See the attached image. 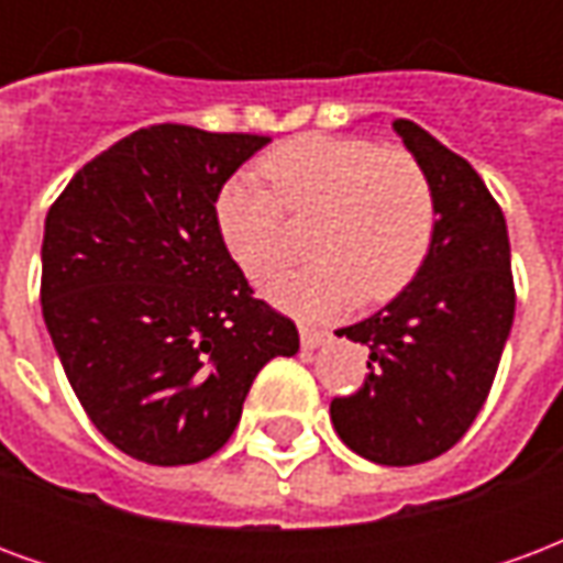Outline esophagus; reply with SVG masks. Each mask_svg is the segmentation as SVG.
Here are the masks:
<instances>
[{"instance_id": "esophagus-1", "label": "esophagus", "mask_w": 563, "mask_h": 563, "mask_svg": "<svg viewBox=\"0 0 563 563\" xmlns=\"http://www.w3.org/2000/svg\"><path fill=\"white\" fill-rule=\"evenodd\" d=\"M298 334H301V346H305V350H317V346H325V343L331 341L329 331L310 329V325H301V329H298Z\"/></svg>"}]
</instances>
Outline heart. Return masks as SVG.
I'll list each match as a JSON object with an SVG mask.
<instances>
[{"label": "heart", "instance_id": "obj_1", "mask_svg": "<svg viewBox=\"0 0 563 563\" xmlns=\"http://www.w3.org/2000/svg\"><path fill=\"white\" fill-rule=\"evenodd\" d=\"M268 186L234 177L213 217L234 265L253 283L271 280L289 256L283 210L313 220L310 265L268 289L274 305L301 319H331L401 295L431 253L437 205L422 162L367 139L305 135L262 159Z\"/></svg>", "mask_w": 563, "mask_h": 563}]
</instances>
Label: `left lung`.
<instances>
[{
	"mask_svg": "<svg viewBox=\"0 0 563 563\" xmlns=\"http://www.w3.org/2000/svg\"><path fill=\"white\" fill-rule=\"evenodd\" d=\"M391 129L422 162L437 205L431 253L416 280L374 317L338 331L367 346L365 386L331 401L355 455L407 467L459 443L483 410L512 329L509 234L483 177L413 120Z\"/></svg>",
	"mask_w": 563,
	"mask_h": 563,
	"instance_id": "1",
	"label": "left lung"
}]
</instances>
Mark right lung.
I'll use <instances>...</instances> for the list:
<instances>
[{
	"label": "right lung",
	"instance_id": "add662e5",
	"mask_svg": "<svg viewBox=\"0 0 563 563\" xmlns=\"http://www.w3.org/2000/svg\"><path fill=\"white\" fill-rule=\"evenodd\" d=\"M271 139L162 123L87 162L44 220L42 313L90 422L132 459H210L298 329L253 298L213 205Z\"/></svg>",
	"mask_w": 563,
	"mask_h": 563
}]
</instances>
